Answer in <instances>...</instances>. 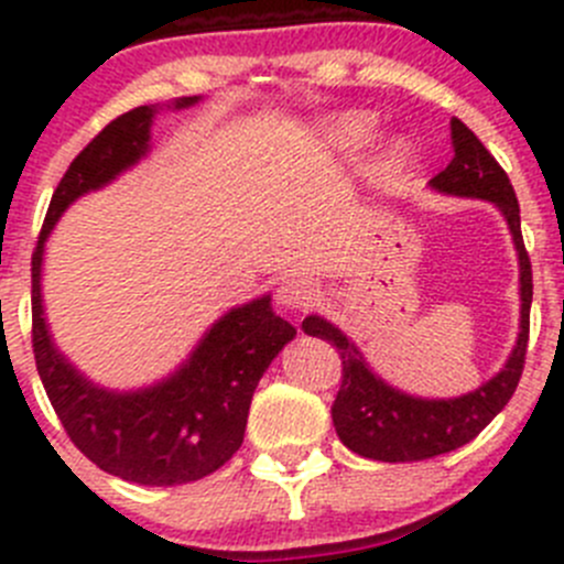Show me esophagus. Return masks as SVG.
<instances>
[{"mask_svg": "<svg viewBox=\"0 0 564 564\" xmlns=\"http://www.w3.org/2000/svg\"><path fill=\"white\" fill-rule=\"evenodd\" d=\"M318 297V289L314 286V281L308 278H289L278 286L275 292V303L281 305L283 311H305L308 305H314Z\"/></svg>", "mask_w": 564, "mask_h": 564, "instance_id": "esophagus-1", "label": "esophagus"}]
</instances>
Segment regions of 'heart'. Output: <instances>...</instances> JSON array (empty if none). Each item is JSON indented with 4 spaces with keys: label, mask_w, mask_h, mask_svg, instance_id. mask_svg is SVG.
Listing matches in <instances>:
<instances>
[{
    "label": "heart",
    "mask_w": 564,
    "mask_h": 564,
    "mask_svg": "<svg viewBox=\"0 0 564 564\" xmlns=\"http://www.w3.org/2000/svg\"><path fill=\"white\" fill-rule=\"evenodd\" d=\"M373 128H377V119L368 111H346L327 124V135L335 147H362L373 135ZM409 158H412V147L406 141H390L382 155L384 172H398L406 166Z\"/></svg>",
    "instance_id": "b5f03b06"
}]
</instances>
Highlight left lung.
Returning a JSON list of instances; mask_svg holds the SVG:
<instances>
[{
	"label": "left lung",
	"instance_id": "left-lung-1",
	"mask_svg": "<svg viewBox=\"0 0 564 564\" xmlns=\"http://www.w3.org/2000/svg\"><path fill=\"white\" fill-rule=\"evenodd\" d=\"M451 139L456 155L445 172L429 182V187L442 196L491 202L505 218L513 237L516 256H519V335L505 366L480 388L453 398H423L379 377L371 362L362 357L360 346L333 322L318 314L305 316V335L327 340L338 349L344 382L333 403V425L340 442L362 458L401 464V460H423L456 451L475 440L502 412L524 371L532 264H529L524 237H521L516 191L491 152L456 117L451 119Z\"/></svg>",
	"mask_w": 564,
	"mask_h": 564
}]
</instances>
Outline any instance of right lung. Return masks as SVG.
Listing matches in <instances>:
<instances>
[{
    "label": "right lung",
    "mask_w": 564,
    "mask_h": 564,
    "mask_svg": "<svg viewBox=\"0 0 564 564\" xmlns=\"http://www.w3.org/2000/svg\"><path fill=\"white\" fill-rule=\"evenodd\" d=\"M202 95L139 106L106 124L70 163L45 213L32 256V344L40 382L73 445L93 464L139 486H182L220 469L242 445L250 398L297 329L259 294L215 318L166 377L130 390L89 379L51 335L43 303L45 246L70 204L104 191L147 161L161 111H185Z\"/></svg>",
    "instance_id": "right-lung-1"
}]
</instances>
